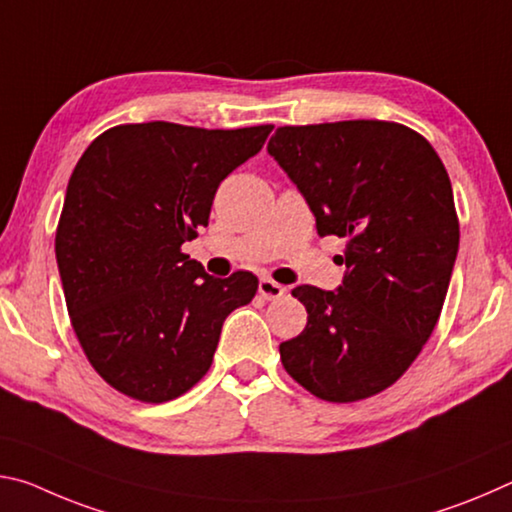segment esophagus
Returning a JSON list of instances; mask_svg holds the SVG:
<instances>
[{"instance_id":"obj_1","label":"esophagus","mask_w":512,"mask_h":512,"mask_svg":"<svg viewBox=\"0 0 512 512\" xmlns=\"http://www.w3.org/2000/svg\"><path fill=\"white\" fill-rule=\"evenodd\" d=\"M284 291H287V289H284L282 284L268 280V277H262V280H259V296H262L264 300H277V298H282Z\"/></svg>"}]
</instances>
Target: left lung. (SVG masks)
I'll return each instance as SVG.
<instances>
[{"instance_id": "1", "label": "left lung", "mask_w": 512, "mask_h": 512, "mask_svg": "<svg viewBox=\"0 0 512 512\" xmlns=\"http://www.w3.org/2000/svg\"><path fill=\"white\" fill-rule=\"evenodd\" d=\"M316 216L345 239L343 284L293 289L307 327L280 343L282 366L311 395L357 402L395 384L438 323L458 253L445 164L395 121L282 126L268 142Z\"/></svg>"}]
</instances>
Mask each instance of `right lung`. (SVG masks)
Wrapping results in <instances>:
<instances>
[{
	"label": "right lung",
	"instance_id": "obj_1",
	"mask_svg": "<svg viewBox=\"0 0 512 512\" xmlns=\"http://www.w3.org/2000/svg\"><path fill=\"white\" fill-rule=\"evenodd\" d=\"M271 131L124 124L74 167L56 230L58 273L85 357L119 393L151 404L187 393L212 366L223 320L255 298L253 273L207 275L180 246L210 221L221 180Z\"/></svg>",
	"mask_w": 512,
	"mask_h": 512
}]
</instances>
